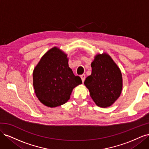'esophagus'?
<instances>
[{
	"label": "esophagus",
	"mask_w": 149,
	"mask_h": 149,
	"mask_svg": "<svg viewBox=\"0 0 149 149\" xmlns=\"http://www.w3.org/2000/svg\"><path fill=\"white\" fill-rule=\"evenodd\" d=\"M80 77H81V80H82L83 83H84V80H85V74H82V75H81Z\"/></svg>",
	"instance_id": "34e87169"
}]
</instances>
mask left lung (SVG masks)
Masks as SVG:
<instances>
[{
  "instance_id": "obj_1",
  "label": "left lung",
  "mask_w": 149,
  "mask_h": 149,
  "mask_svg": "<svg viewBox=\"0 0 149 149\" xmlns=\"http://www.w3.org/2000/svg\"><path fill=\"white\" fill-rule=\"evenodd\" d=\"M91 68V74L84 81L86 87L97 106L109 107L119 97L123 90L120 70L107 53L97 54Z\"/></svg>"
}]
</instances>
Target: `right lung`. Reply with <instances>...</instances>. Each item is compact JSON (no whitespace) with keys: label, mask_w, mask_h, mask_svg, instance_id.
<instances>
[{"label":"right lung","mask_w":149,"mask_h":149,"mask_svg":"<svg viewBox=\"0 0 149 149\" xmlns=\"http://www.w3.org/2000/svg\"><path fill=\"white\" fill-rule=\"evenodd\" d=\"M81 84V79L69 67L67 54L56 47L44 54L33 71L36 96L49 107L64 104L73 89Z\"/></svg>","instance_id":"1"}]
</instances>
